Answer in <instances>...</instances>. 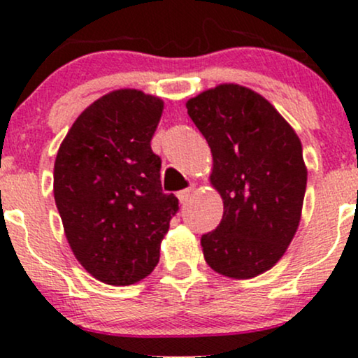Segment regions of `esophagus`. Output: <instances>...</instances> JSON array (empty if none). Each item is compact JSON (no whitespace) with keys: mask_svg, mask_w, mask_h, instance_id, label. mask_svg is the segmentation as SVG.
<instances>
[{"mask_svg":"<svg viewBox=\"0 0 358 358\" xmlns=\"http://www.w3.org/2000/svg\"><path fill=\"white\" fill-rule=\"evenodd\" d=\"M192 193H193V187H190V188H185V190H182V192H178V200H180V203H187L188 202V199H190L192 196Z\"/></svg>","mask_w":358,"mask_h":358,"instance_id":"1","label":"esophagus"}]
</instances>
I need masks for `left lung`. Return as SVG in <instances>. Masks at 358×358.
I'll use <instances>...</instances> for the list:
<instances>
[{
  "mask_svg": "<svg viewBox=\"0 0 358 358\" xmlns=\"http://www.w3.org/2000/svg\"><path fill=\"white\" fill-rule=\"evenodd\" d=\"M212 151L210 183L224 215L202 236L207 264L232 279L266 273L301 220L308 170L296 131L256 90L219 84L187 101Z\"/></svg>",
  "mask_w": 358,
  "mask_h": 358,
  "instance_id": "left-lung-1",
  "label": "left lung"
}]
</instances>
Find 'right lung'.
I'll return each instance as SVG.
<instances>
[{
  "label": "right lung",
  "mask_w": 358,
  "mask_h": 358,
  "mask_svg": "<svg viewBox=\"0 0 358 358\" xmlns=\"http://www.w3.org/2000/svg\"><path fill=\"white\" fill-rule=\"evenodd\" d=\"M163 101L117 89L76 119L53 166V196L73 256L110 286L145 279L178 210L162 190V159L151 150Z\"/></svg>",
  "instance_id": "1"
}]
</instances>
